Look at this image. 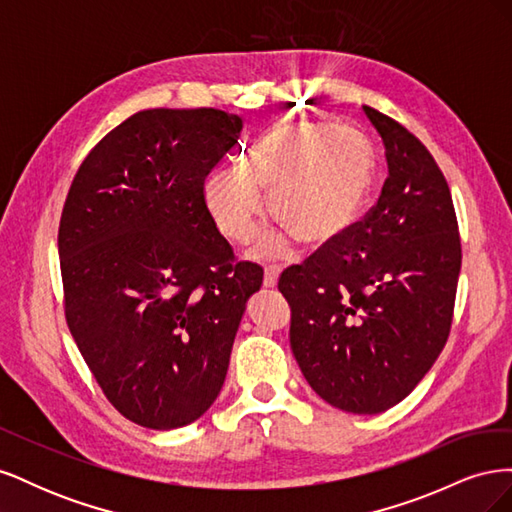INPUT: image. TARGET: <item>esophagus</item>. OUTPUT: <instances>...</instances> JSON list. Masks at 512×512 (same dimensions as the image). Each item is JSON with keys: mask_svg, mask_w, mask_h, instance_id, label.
I'll list each match as a JSON object with an SVG mask.
<instances>
[{"mask_svg": "<svg viewBox=\"0 0 512 512\" xmlns=\"http://www.w3.org/2000/svg\"><path fill=\"white\" fill-rule=\"evenodd\" d=\"M280 267L277 265H269L265 267V286L267 288H275L277 286V277H280Z\"/></svg>", "mask_w": 512, "mask_h": 512, "instance_id": "34e87169", "label": "esophagus"}]
</instances>
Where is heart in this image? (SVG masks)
<instances>
[{
	"label": "heart",
	"mask_w": 512,
	"mask_h": 512,
	"mask_svg": "<svg viewBox=\"0 0 512 512\" xmlns=\"http://www.w3.org/2000/svg\"><path fill=\"white\" fill-rule=\"evenodd\" d=\"M374 179V149L350 128L327 123H280L245 147L237 168H215L203 183L205 205L232 243L252 241L269 213L303 245H318L344 232L359 213ZM280 235L258 243L260 254L282 250Z\"/></svg>",
	"instance_id": "1"
}]
</instances>
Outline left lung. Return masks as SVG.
Returning a JSON list of instances; mask_svg holds the SVG:
<instances>
[{"label": "left lung", "instance_id": "1", "mask_svg": "<svg viewBox=\"0 0 512 512\" xmlns=\"http://www.w3.org/2000/svg\"><path fill=\"white\" fill-rule=\"evenodd\" d=\"M384 143L378 203L303 265L288 267L290 348L327 404L380 414L406 399L451 333L461 241L451 190L427 147L363 106Z\"/></svg>", "mask_w": 512, "mask_h": 512}]
</instances>
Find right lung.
I'll use <instances>...</instances> for the list:
<instances>
[{
	"label": "right lung",
	"instance_id": "add662e5",
	"mask_svg": "<svg viewBox=\"0 0 512 512\" xmlns=\"http://www.w3.org/2000/svg\"><path fill=\"white\" fill-rule=\"evenodd\" d=\"M243 130L218 108H149L91 149L59 222L66 322L106 399L177 429L220 395L262 269L235 260L203 183Z\"/></svg>",
	"mask_w": 512,
	"mask_h": 512
}]
</instances>
